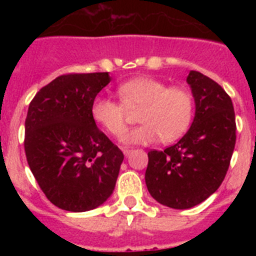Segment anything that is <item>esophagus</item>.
<instances>
[{"label":"esophagus","instance_id":"esophagus-1","mask_svg":"<svg viewBox=\"0 0 256 256\" xmlns=\"http://www.w3.org/2000/svg\"><path fill=\"white\" fill-rule=\"evenodd\" d=\"M123 152H124V155H126V156H128V155H130V152H132V150H130V148H123Z\"/></svg>","mask_w":256,"mask_h":256}]
</instances>
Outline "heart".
Masks as SVG:
<instances>
[{"label": "heart", "mask_w": 256, "mask_h": 256, "mask_svg": "<svg viewBox=\"0 0 256 256\" xmlns=\"http://www.w3.org/2000/svg\"><path fill=\"white\" fill-rule=\"evenodd\" d=\"M122 102L97 97L92 104V118L114 137L126 130L128 110L138 112L141 126L126 132V144H150L162 140L172 142L186 133L194 115V98L183 87H168L151 76H140L124 82L118 88Z\"/></svg>", "instance_id": "1"}]
</instances>
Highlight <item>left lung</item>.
<instances>
[{"mask_svg":"<svg viewBox=\"0 0 256 256\" xmlns=\"http://www.w3.org/2000/svg\"><path fill=\"white\" fill-rule=\"evenodd\" d=\"M187 83L196 108L191 128L170 148L150 151L144 174L150 195L172 209L196 206L219 188L236 144L234 104L224 90L195 70Z\"/></svg>","mask_w":256,"mask_h":256,"instance_id":"8db88e82","label":"left lung"}]
</instances>
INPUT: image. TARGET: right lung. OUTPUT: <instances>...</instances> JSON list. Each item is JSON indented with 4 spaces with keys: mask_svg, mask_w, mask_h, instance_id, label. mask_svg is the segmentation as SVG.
Returning a JSON list of instances; mask_svg holds the SVG:
<instances>
[{
    "mask_svg": "<svg viewBox=\"0 0 256 256\" xmlns=\"http://www.w3.org/2000/svg\"><path fill=\"white\" fill-rule=\"evenodd\" d=\"M108 73L65 74L42 87L26 119V162L46 198L66 212H88L112 194L124 155L92 118Z\"/></svg>",
    "mask_w": 256,
    "mask_h": 256,
    "instance_id": "1",
    "label": "right lung"
}]
</instances>
